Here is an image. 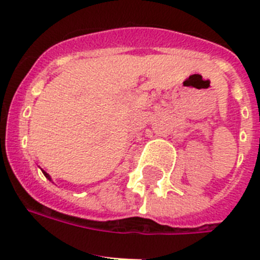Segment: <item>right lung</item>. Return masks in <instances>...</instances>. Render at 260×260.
<instances>
[{
	"instance_id": "1",
	"label": "right lung",
	"mask_w": 260,
	"mask_h": 260,
	"mask_svg": "<svg viewBox=\"0 0 260 260\" xmlns=\"http://www.w3.org/2000/svg\"><path fill=\"white\" fill-rule=\"evenodd\" d=\"M43 173H44V176H45V177H47L48 180H49V181H50V177H49V174H48V173H47V172H44V171H43Z\"/></svg>"
}]
</instances>
